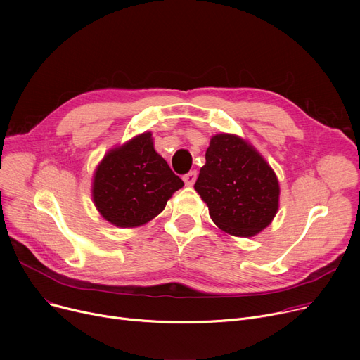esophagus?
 <instances>
[{"label":"esophagus","mask_w":360,"mask_h":360,"mask_svg":"<svg viewBox=\"0 0 360 360\" xmlns=\"http://www.w3.org/2000/svg\"><path fill=\"white\" fill-rule=\"evenodd\" d=\"M195 181H197V172H195V170H191V172H188L186 175H184V182L188 186H193L195 184Z\"/></svg>","instance_id":"obj_1"}]
</instances>
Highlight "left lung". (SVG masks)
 <instances>
[{
	"mask_svg": "<svg viewBox=\"0 0 360 360\" xmlns=\"http://www.w3.org/2000/svg\"><path fill=\"white\" fill-rule=\"evenodd\" d=\"M194 188L214 224L232 236L258 235L278 210L274 170L251 143L228 132L210 139Z\"/></svg>",
	"mask_w": 360,
	"mask_h": 360,
	"instance_id": "8db88e82",
	"label": "left lung"
}]
</instances>
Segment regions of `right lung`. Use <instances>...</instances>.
Masks as SVG:
<instances>
[{"instance_id": "add662e5", "label": "right lung", "mask_w": 360, "mask_h": 360, "mask_svg": "<svg viewBox=\"0 0 360 360\" xmlns=\"http://www.w3.org/2000/svg\"><path fill=\"white\" fill-rule=\"evenodd\" d=\"M182 186L146 131L103 156L93 175L91 198L106 221L132 229L160 214Z\"/></svg>"}]
</instances>
